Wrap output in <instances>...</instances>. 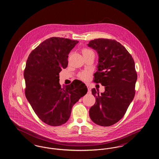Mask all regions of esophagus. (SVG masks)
I'll use <instances>...</instances> for the list:
<instances>
[{
    "mask_svg": "<svg viewBox=\"0 0 159 159\" xmlns=\"http://www.w3.org/2000/svg\"><path fill=\"white\" fill-rule=\"evenodd\" d=\"M87 87H88V92H91V89H90V87L89 86V85H87Z\"/></svg>",
    "mask_w": 159,
    "mask_h": 159,
    "instance_id": "34e87169",
    "label": "esophagus"
}]
</instances>
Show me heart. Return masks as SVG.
<instances>
[{"mask_svg":"<svg viewBox=\"0 0 159 159\" xmlns=\"http://www.w3.org/2000/svg\"><path fill=\"white\" fill-rule=\"evenodd\" d=\"M90 53H94L91 50L88 48H83L82 50L83 55H86ZM90 75V72L88 71H84L79 74V78L82 80H88V77Z\"/></svg>","mask_w":159,"mask_h":159,"instance_id":"heart-1","label":"heart"}]
</instances>
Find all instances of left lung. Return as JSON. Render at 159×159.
Listing matches in <instances>:
<instances>
[{
  "label": "left lung",
  "instance_id": "1",
  "mask_svg": "<svg viewBox=\"0 0 159 159\" xmlns=\"http://www.w3.org/2000/svg\"><path fill=\"white\" fill-rule=\"evenodd\" d=\"M88 45L99 56L93 81L105 86L101 94L98 90L92 89L96 102L90 108L89 116L97 125L109 127L121 120L133 100L137 79L134 61L126 48L114 39H95Z\"/></svg>",
  "mask_w": 159,
  "mask_h": 159
}]
</instances>
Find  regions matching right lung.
I'll return each instance as SVG.
<instances>
[{
  "label": "right lung",
  "instance_id": "obj_1",
  "mask_svg": "<svg viewBox=\"0 0 159 159\" xmlns=\"http://www.w3.org/2000/svg\"><path fill=\"white\" fill-rule=\"evenodd\" d=\"M78 43L67 38H48L27 59L24 73L26 98L38 118L49 125L65 124L73 106L88 92L80 80H75L63 88L59 83V73L67 67L68 55Z\"/></svg>",
  "mask_w": 159,
  "mask_h": 159
}]
</instances>
